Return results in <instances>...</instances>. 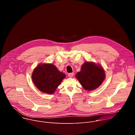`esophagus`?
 <instances>
[{"mask_svg":"<svg viewBox=\"0 0 135 135\" xmlns=\"http://www.w3.org/2000/svg\"><path fill=\"white\" fill-rule=\"evenodd\" d=\"M68 76L69 78H72L73 77V76H74V73H69V74H68Z\"/></svg>","mask_w":135,"mask_h":135,"instance_id":"obj_1","label":"esophagus"}]
</instances>
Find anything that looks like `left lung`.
<instances>
[{"mask_svg":"<svg viewBox=\"0 0 135 135\" xmlns=\"http://www.w3.org/2000/svg\"><path fill=\"white\" fill-rule=\"evenodd\" d=\"M83 88L92 91L98 88L105 79V73L99 64L93 62H85L81 67V70L76 75Z\"/></svg>","mask_w":135,"mask_h":135,"instance_id":"8db88e82","label":"left lung"}]
</instances>
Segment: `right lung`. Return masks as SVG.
I'll return each instance as SVG.
<instances>
[{"mask_svg":"<svg viewBox=\"0 0 135 135\" xmlns=\"http://www.w3.org/2000/svg\"><path fill=\"white\" fill-rule=\"evenodd\" d=\"M32 80L38 89L46 94L54 92L66 75L51 64L38 65L32 74Z\"/></svg>","mask_w":135,"mask_h":135,"instance_id":"right-lung-1","label":"right lung"}]
</instances>
